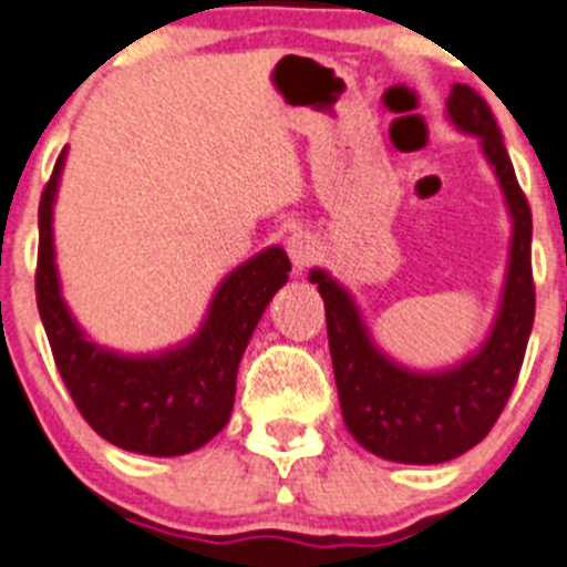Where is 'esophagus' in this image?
<instances>
[{
	"mask_svg": "<svg viewBox=\"0 0 567 567\" xmlns=\"http://www.w3.org/2000/svg\"><path fill=\"white\" fill-rule=\"evenodd\" d=\"M288 257L296 268H308L319 257V240L310 231H293L288 237Z\"/></svg>",
	"mask_w": 567,
	"mask_h": 567,
	"instance_id": "obj_1",
	"label": "esophagus"
}]
</instances>
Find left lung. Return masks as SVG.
Listing matches in <instances>:
<instances>
[{
	"label": "left lung",
	"instance_id": "1",
	"mask_svg": "<svg viewBox=\"0 0 567 567\" xmlns=\"http://www.w3.org/2000/svg\"><path fill=\"white\" fill-rule=\"evenodd\" d=\"M447 114L484 145L515 218L504 305L478 355L439 374H414L369 341L355 305L324 271L310 274L327 313L338 400L349 433L374 456L403 464H442L481 442L509 403L534 324L532 209L517 184L495 114L475 89L456 83Z\"/></svg>",
	"mask_w": 567,
	"mask_h": 567
}]
</instances>
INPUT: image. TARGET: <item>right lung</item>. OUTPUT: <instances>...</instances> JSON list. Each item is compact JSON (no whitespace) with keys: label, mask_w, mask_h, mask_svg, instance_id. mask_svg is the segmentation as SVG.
<instances>
[{"label":"right lung","mask_w":567,"mask_h":567,"mask_svg":"<svg viewBox=\"0 0 567 567\" xmlns=\"http://www.w3.org/2000/svg\"><path fill=\"white\" fill-rule=\"evenodd\" d=\"M63 153L41 193L35 301L52 358L83 420L123 451L182 456L209 442L231 416L237 367L259 316L288 282L290 259L268 248L229 274L198 336L156 358H120L83 338L58 293L52 262V198Z\"/></svg>","instance_id":"right-lung-1"}]
</instances>
